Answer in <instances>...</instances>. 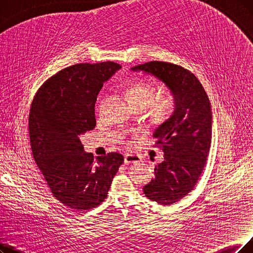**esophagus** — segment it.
<instances>
[{
    "mask_svg": "<svg viewBox=\"0 0 253 253\" xmlns=\"http://www.w3.org/2000/svg\"><path fill=\"white\" fill-rule=\"evenodd\" d=\"M140 158L136 155L133 154H126L125 156V163L129 164V163H136V162H139Z\"/></svg>",
    "mask_w": 253,
    "mask_h": 253,
    "instance_id": "obj_1",
    "label": "esophagus"
}]
</instances>
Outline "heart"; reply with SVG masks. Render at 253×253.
<instances>
[{"instance_id":"obj_1","label":"heart","mask_w":253,"mask_h":253,"mask_svg":"<svg viewBox=\"0 0 253 253\" xmlns=\"http://www.w3.org/2000/svg\"><path fill=\"white\" fill-rule=\"evenodd\" d=\"M126 96L130 106L147 107L148 115L156 125L167 121L176 108L174 94L169 90L157 93V87L149 81L140 80L133 83L126 90Z\"/></svg>"}]
</instances>
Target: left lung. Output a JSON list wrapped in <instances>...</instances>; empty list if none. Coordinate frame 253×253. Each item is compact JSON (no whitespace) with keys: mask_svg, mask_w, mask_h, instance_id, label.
<instances>
[{"mask_svg":"<svg viewBox=\"0 0 253 253\" xmlns=\"http://www.w3.org/2000/svg\"><path fill=\"white\" fill-rule=\"evenodd\" d=\"M130 69L163 81L176 99L172 116L155 129V145L162 147L164 160L143 188L148 199L172 205L193 190L205 168L211 142L210 99L199 80L179 65L150 61Z\"/></svg>","mask_w":253,"mask_h":253,"instance_id":"left-lung-1","label":"left lung"}]
</instances>
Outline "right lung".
<instances>
[{
    "instance_id": "1",
    "label": "right lung",
    "mask_w": 253,
    "mask_h": 253,
    "mask_svg": "<svg viewBox=\"0 0 253 253\" xmlns=\"http://www.w3.org/2000/svg\"><path fill=\"white\" fill-rule=\"evenodd\" d=\"M121 66L115 62L80 63L50 77L33 98L29 135L33 158L53 195L77 211L106 199L124 156L85 153L80 136L96 126L94 107L104 83Z\"/></svg>"
}]
</instances>
